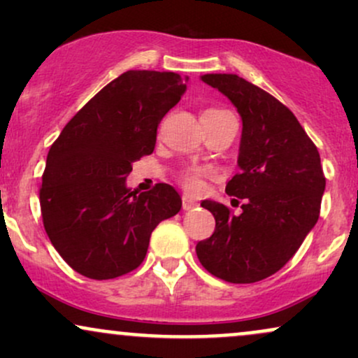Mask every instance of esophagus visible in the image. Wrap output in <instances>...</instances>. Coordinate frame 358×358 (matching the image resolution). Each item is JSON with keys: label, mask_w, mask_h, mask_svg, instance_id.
Returning a JSON list of instances; mask_svg holds the SVG:
<instances>
[{"label": "esophagus", "mask_w": 358, "mask_h": 358, "mask_svg": "<svg viewBox=\"0 0 358 358\" xmlns=\"http://www.w3.org/2000/svg\"><path fill=\"white\" fill-rule=\"evenodd\" d=\"M182 207H183V210H190V208L196 207V202L193 199H190L188 195H183L182 196Z\"/></svg>", "instance_id": "obj_1"}]
</instances>
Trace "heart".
I'll use <instances>...</instances> for the list:
<instances>
[{"mask_svg": "<svg viewBox=\"0 0 358 358\" xmlns=\"http://www.w3.org/2000/svg\"><path fill=\"white\" fill-rule=\"evenodd\" d=\"M208 110H220V109H208ZM212 171L205 170V168H188V170H183L182 173L178 175V182L182 183V187L187 192L196 193L202 190L203 187V178L210 176Z\"/></svg>", "mask_w": 358, "mask_h": 358, "instance_id": "heart-1", "label": "heart"}]
</instances>
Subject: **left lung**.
Segmentation results:
<instances>
[{
	"instance_id": "obj_1",
	"label": "left lung",
	"mask_w": 358,
	"mask_h": 358,
	"mask_svg": "<svg viewBox=\"0 0 358 358\" xmlns=\"http://www.w3.org/2000/svg\"><path fill=\"white\" fill-rule=\"evenodd\" d=\"M205 84L227 96L242 117L241 171L225 187L244 200L234 215L203 200L215 231L196 244L208 273L227 282H256L296 254L320 217L324 180L320 153L282 102L236 73H205Z\"/></svg>"
}]
</instances>
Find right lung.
<instances>
[{
  "instance_id": "add662e5",
  "label": "right lung",
  "mask_w": 358,
  "mask_h": 358,
  "mask_svg": "<svg viewBox=\"0 0 358 358\" xmlns=\"http://www.w3.org/2000/svg\"><path fill=\"white\" fill-rule=\"evenodd\" d=\"M188 77L127 71L101 89L50 146L40 187L48 239L73 271L114 279L145 261L151 232L176 215L182 199L168 183L131 192L133 163L151 155L156 129L178 104Z\"/></svg>"
}]
</instances>
